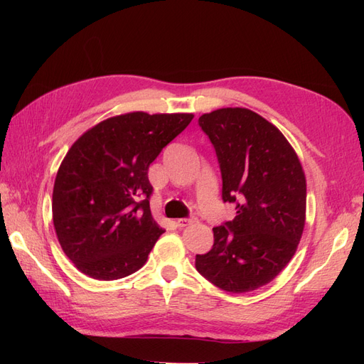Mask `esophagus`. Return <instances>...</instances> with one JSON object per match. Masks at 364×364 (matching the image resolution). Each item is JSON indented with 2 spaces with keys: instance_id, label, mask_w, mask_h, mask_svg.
<instances>
[{
  "instance_id": "1",
  "label": "esophagus",
  "mask_w": 364,
  "mask_h": 364,
  "mask_svg": "<svg viewBox=\"0 0 364 364\" xmlns=\"http://www.w3.org/2000/svg\"><path fill=\"white\" fill-rule=\"evenodd\" d=\"M193 222H194V218H179L178 222H176V226H178V228H185V226L191 225Z\"/></svg>"
}]
</instances>
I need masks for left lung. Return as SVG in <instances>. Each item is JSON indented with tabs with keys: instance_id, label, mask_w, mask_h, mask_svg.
Masks as SVG:
<instances>
[{
	"instance_id": "8db88e82",
	"label": "left lung",
	"mask_w": 364,
	"mask_h": 364,
	"mask_svg": "<svg viewBox=\"0 0 364 364\" xmlns=\"http://www.w3.org/2000/svg\"><path fill=\"white\" fill-rule=\"evenodd\" d=\"M222 173V199L237 215L213 228L214 245L196 269L215 287L246 293L269 284L293 258L305 226L306 182L279 129L245 107L199 118Z\"/></svg>"
}]
</instances>
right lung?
I'll list each match as a JSON object with an SVG mask.
<instances>
[{
  "instance_id": "1",
  "label": "right lung",
  "mask_w": 364,
  "mask_h": 364,
  "mask_svg": "<svg viewBox=\"0 0 364 364\" xmlns=\"http://www.w3.org/2000/svg\"><path fill=\"white\" fill-rule=\"evenodd\" d=\"M193 117L118 115L71 146L54 181L53 223L65 255L82 273L112 281L144 266L165 232L151 217L149 167Z\"/></svg>"
}]
</instances>
